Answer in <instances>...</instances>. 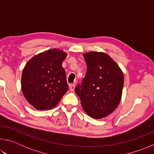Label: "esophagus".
Segmentation results:
<instances>
[{"label":"esophagus","mask_w":154,"mask_h":154,"mask_svg":"<svg viewBox=\"0 0 154 154\" xmlns=\"http://www.w3.org/2000/svg\"><path fill=\"white\" fill-rule=\"evenodd\" d=\"M75 84H70V85H69L70 90H71V92H73L74 90H75Z\"/></svg>","instance_id":"obj_1"}]
</instances>
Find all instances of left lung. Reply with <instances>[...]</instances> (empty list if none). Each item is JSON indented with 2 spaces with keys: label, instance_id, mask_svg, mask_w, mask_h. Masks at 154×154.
Masks as SVG:
<instances>
[{
  "label": "left lung",
  "instance_id": "8db88e82",
  "mask_svg": "<svg viewBox=\"0 0 154 154\" xmlns=\"http://www.w3.org/2000/svg\"><path fill=\"white\" fill-rule=\"evenodd\" d=\"M87 65L85 76L75 92L82 108L94 119H101L115 111L121 100L124 74L108 54L90 51L83 54Z\"/></svg>",
  "mask_w": 154,
  "mask_h": 154
}]
</instances>
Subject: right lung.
<instances>
[{
  "label": "right lung",
  "mask_w": 154,
  "mask_h": 154,
  "mask_svg": "<svg viewBox=\"0 0 154 154\" xmlns=\"http://www.w3.org/2000/svg\"><path fill=\"white\" fill-rule=\"evenodd\" d=\"M66 56L60 49H49L34 56L24 68L23 94L37 110L54 108L69 90L66 72L62 66Z\"/></svg>",
  "instance_id": "1"
}]
</instances>
